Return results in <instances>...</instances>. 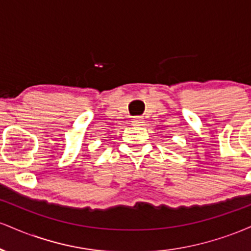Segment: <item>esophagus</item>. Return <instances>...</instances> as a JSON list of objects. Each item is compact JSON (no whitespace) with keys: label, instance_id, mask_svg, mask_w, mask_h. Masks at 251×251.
Returning a JSON list of instances; mask_svg holds the SVG:
<instances>
[{"label":"esophagus","instance_id":"obj_1","mask_svg":"<svg viewBox=\"0 0 251 251\" xmlns=\"http://www.w3.org/2000/svg\"><path fill=\"white\" fill-rule=\"evenodd\" d=\"M132 122H133L134 125H143L144 120L142 117H134L133 119H132Z\"/></svg>","mask_w":251,"mask_h":251}]
</instances>
